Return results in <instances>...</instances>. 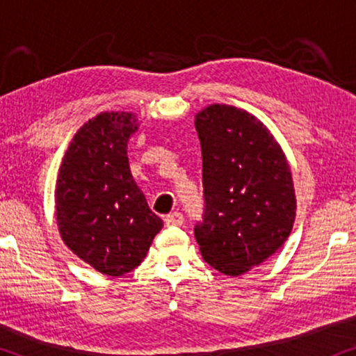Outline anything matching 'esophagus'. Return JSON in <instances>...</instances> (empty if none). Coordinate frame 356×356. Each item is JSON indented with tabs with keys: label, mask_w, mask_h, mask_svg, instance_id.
Returning <instances> with one entry per match:
<instances>
[{
	"label": "esophagus",
	"mask_w": 356,
	"mask_h": 356,
	"mask_svg": "<svg viewBox=\"0 0 356 356\" xmlns=\"http://www.w3.org/2000/svg\"><path fill=\"white\" fill-rule=\"evenodd\" d=\"M165 223H167L168 227L181 225V223H183V216H181V213H179V212L170 213V216L165 217Z\"/></svg>",
	"instance_id": "esophagus-1"
}]
</instances>
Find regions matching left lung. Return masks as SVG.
<instances>
[{
    "mask_svg": "<svg viewBox=\"0 0 356 356\" xmlns=\"http://www.w3.org/2000/svg\"><path fill=\"white\" fill-rule=\"evenodd\" d=\"M202 150L204 218L194 236L204 261L241 275L289 238L296 216L290 165L266 124L232 105L194 116Z\"/></svg>",
    "mask_w": 356,
    "mask_h": 356,
    "instance_id": "8db88e82",
    "label": "left lung"
}]
</instances>
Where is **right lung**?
I'll return each instance as SVG.
<instances>
[{"mask_svg":"<svg viewBox=\"0 0 356 356\" xmlns=\"http://www.w3.org/2000/svg\"><path fill=\"white\" fill-rule=\"evenodd\" d=\"M138 128V118L128 111L97 115L71 139L56 178L61 240L110 277L136 269L163 227L129 170L126 149Z\"/></svg>","mask_w":356,"mask_h":356,"instance_id":"1","label":"right lung"}]
</instances>
